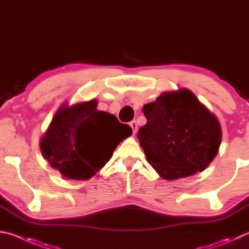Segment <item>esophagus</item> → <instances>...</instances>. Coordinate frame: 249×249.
Listing matches in <instances>:
<instances>
[{
  "label": "esophagus",
  "instance_id": "esophagus-1",
  "mask_svg": "<svg viewBox=\"0 0 249 249\" xmlns=\"http://www.w3.org/2000/svg\"><path fill=\"white\" fill-rule=\"evenodd\" d=\"M129 126H130V127H132L134 134L137 132V122H136V121H132V122H130Z\"/></svg>",
  "mask_w": 249,
  "mask_h": 249
}]
</instances>
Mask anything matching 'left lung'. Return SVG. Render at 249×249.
Instances as JSON below:
<instances>
[{
    "label": "left lung",
    "instance_id": "1",
    "mask_svg": "<svg viewBox=\"0 0 249 249\" xmlns=\"http://www.w3.org/2000/svg\"><path fill=\"white\" fill-rule=\"evenodd\" d=\"M147 124L137 134L148 163L174 180L202 172L218 155L222 132L216 116L191 90L162 92L142 107Z\"/></svg>",
    "mask_w": 249,
    "mask_h": 249
}]
</instances>
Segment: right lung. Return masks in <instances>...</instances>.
<instances>
[{"mask_svg": "<svg viewBox=\"0 0 249 249\" xmlns=\"http://www.w3.org/2000/svg\"><path fill=\"white\" fill-rule=\"evenodd\" d=\"M98 101L58 107L40 139L42 156L63 178L87 180L111 159L121 142L132 135L116 116L97 110Z\"/></svg>", "mask_w": 249, "mask_h": 249, "instance_id": "obj_1", "label": "right lung"}]
</instances>
